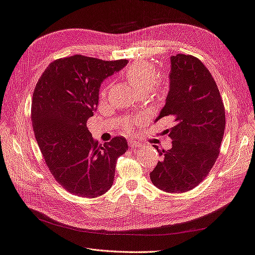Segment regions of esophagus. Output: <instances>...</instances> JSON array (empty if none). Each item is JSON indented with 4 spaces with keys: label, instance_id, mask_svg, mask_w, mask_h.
<instances>
[{
    "label": "esophagus",
    "instance_id": "obj_1",
    "mask_svg": "<svg viewBox=\"0 0 255 255\" xmlns=\"http://www.w3.org/2000/svg\"><path fill=\"white\" fill-rule=\"evenodd\" d=\"M128 146L130 148H140L142 144L140 142H138L137 140H133V139H129L128 140Z\"/></svg>",
    "mask_w": 255,
    "mask_h": 255
}]
</instances>
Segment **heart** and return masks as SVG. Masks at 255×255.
Masks as SVG:
<instances>
[{"mask_svg":"<svg viewBox=\"0 0 255 255\" xmlns=\"http://www.w3.org/2000/svg\"><path fill=\"white\" fill-rule=\"evenodd\" d=\"M126 78L134 90L140 94H148L151 90L153 92H160L164 88V82L157 78V71L153 64L144 60L135 61L127 68ZM107 87L103 88L101 91L102 98L107 94Z\"/></svg>","mask_w":255,"mask_h":255,"instance_id":"b5f03b06","label":"heart"}]
</instances>
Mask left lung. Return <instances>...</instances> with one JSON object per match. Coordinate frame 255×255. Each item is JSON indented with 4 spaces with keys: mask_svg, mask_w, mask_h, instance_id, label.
<instances>
[{
    "mask_svg": "<svg viewBox=\"0 0 255 255\" xmlns=\"http://www.w3.org/2000/svg\"><path fill=\"white\" fill-rule=\"evenodd\" d=\"M170 85L156 120L165 118L173 140L150 179L167 193H183L201 183L215 165L225 128V109L218 86L203 62L191 54L170 58Z\"/></svg>",
    "mask_w": 255,
    "mask_h": 255,
    "instance_id": "8db88e82",
    "label": "left lung"
}]
</instances>
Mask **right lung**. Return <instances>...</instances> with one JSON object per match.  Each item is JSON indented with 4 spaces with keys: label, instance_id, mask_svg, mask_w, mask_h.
<instances>
[{
    "label": "right lung",
    "instance_id": "obj_1",
    "mask_svg": "<svg viewBox=\"0 0 255 255\" xmlns=\"http://www.w3.org/2000/svg\"><path fill=\"white\" fill-rule=\"evenodd\" d=\"M127 63L81 54L61 58L47 66L34 89V135L53 178L72 194L94 198L106 193L117 159L128 148L122 136L99 143L87 128L99 104L101 82Z\"/></svg>",
    "mask_w": 255,
    "mask_h": 255
}]
</instances>
